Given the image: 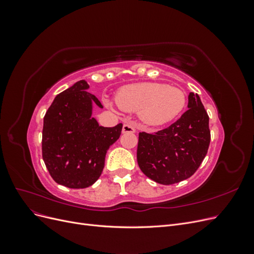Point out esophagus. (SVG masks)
I'll use <instances>...</instances> for the list:
<instances>
[{
	"mask_svg": "<svg viewBox=\"0 0 254 254\" xmlns=\"http://www.w3.org/2000/svg\"><path fill=\"white\" fill-rule=\"evenodd\" d=\"M135 132V128L132 124H124L123 126V133H133Z\"/></svg>",
	"mask_w": 254,
	"mask_h": 254,
	"instance_id": "obj_1",
	"label": "esophagus"
}]
</instances>
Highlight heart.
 I'll list each match as a JSON object with an SVG mask.
<instances>
[{"instance_id": "obj_1", "label": "heart", "mask_w": 254, "mask_h": 254, "mask_svg": "<svg viewBox=\"0 0 254 254\" xmlns=\"http://www.w3.org/2000/svg\"><path fill=\"white\" fill-rule=\"evenodd\" d=\"M117 103L124 111H139L145 124L158 126L180 114L186 107L187 96L181 89L166 83L139 82L120 89Z\"/></svg>"}]
</instances>
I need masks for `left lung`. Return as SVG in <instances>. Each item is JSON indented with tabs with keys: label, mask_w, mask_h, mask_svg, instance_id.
Returning <instances> with one entry per match:
<instances>
[{
	"label": "left lung",
	"mask_w": 254,
	"mask_h": 254,
	"mask_svg": "<svg viewBox=\"0 0 254 254\" xmlns=\"http://www.w3.org/2000/svg\"><path fill=\"white\" fill-rule=\"evenodd\" d=\"M188 107L167 128L139 133L137 164L145 176L160 184L170 186L190 178L209 149V115L198 94L190 92Z\"/></svg>",
	"instance_id": "1"
}]
</instances>
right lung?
<instances>
[{
    "mask_svg": "<svg viewBox=\"0 0 254 254\" xmlns=\"http://www.w3.org/2000/svg\"><path fill=\"white\" fill-rule=\"evenodd\" d=\"M79 80L58 94L43 120L42 158L54 181L70 189H86L102 175L107 150L121 135L123 124L99 126L92 105L101 102Z\"/></svg>",
    "mask_w": 254,
    "mask_h": 254,
    "instance_id": "1",
    "label": "right lung"
}]
</instances>
